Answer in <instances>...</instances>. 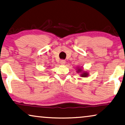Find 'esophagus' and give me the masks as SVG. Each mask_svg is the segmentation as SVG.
I'll use <instances>...</instances> for the list:
<instances>
[{"mask_svg": "<svg viewBox=\"0 0 125 125\" xmlns=\"http://www.w3.org/2000/svg\"><path fill=\"white\" fill-rule=\"evenodd\" d=\"M65 63H66V61H65V60H62L60 61V64L61 65H63L65 64Z\"/></svg>", "mask_w": 125, "mask_h": 125, "instance_id": "obj_1", "label": "esophagus"}]
</instances>
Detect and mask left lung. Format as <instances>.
<instances>
[{
  "mask_svg": "<svg viewBox=\"0 0 125 125\" xmlns=\"http://www.w3.org/2000/svg\"><path fill=\"white\" fill-rule=\"evenodd\" d=\"M77 73H80V76H81L82 77H87L89 76V73L87 72L86 71H83V69L81 67H78L77 68Z\"/></svg>",
  "mask_w": 125,
  "mask_h": 125,
  "instance_id": "8db88e82",
  "label": "left lung"
}]
</instances>
